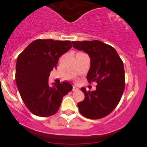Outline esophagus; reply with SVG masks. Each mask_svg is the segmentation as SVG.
Returning a JSON list of instances; mask_svg holds the SVG:
<instances>
[{
	"mask_svg": "<svg viewBox=\"0 0 147 147\" xmlns=\"http://www.w3.org/2000/svg\"><path fill=\"white\" fill-rule=\"evenodd\" d=\"M79 90V88L77 86H74L73 88H72V90L73 91H77Z\"/></svg>",
	"mask_w": 147,
	"mask_h": 147,
	"instance_id": "34e87169",
	"label": "esophagus"
}]
</instances>
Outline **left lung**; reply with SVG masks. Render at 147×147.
<instances>
[{"mask_svg": "<svg viewBox=\"0 0 147 147\" xmlns=\"http://www.w3.org/2000/svg\"><path fill=\"white\" fill-rule=\"evenodd\" d=\"M73 47L85 52L90 58V67L86 78L88 83L97 82L96 90H82L84 101L77 106L80 113L91 119H101L116 108L125 87L124 63L117 51L100 41H72Z\"/></svg>", "mask_w": 147, "mask_h": 147, "instance_id": "8db88e82", "label": "left lung"}]
</instances>
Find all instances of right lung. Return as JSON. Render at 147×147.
<instances>
[{
    "label": "right lung",
    "instance_id": "add662e5",
    "mask_svg": "<svg viewBox=\"0 0 147 147\" xmlns=\"http://www.w3.org/2000/svg\"><path fill=\"white\" fill-rule=\"evenodd\" d=\"M70 41L37 39L18 55L16 83L23 102L32 113L50 117L58 111L63 96L72 90L68 82L50 86L48 77L59 58L72 48Z\"/></svg>",
    "mask_w": 147,
    "mask_h": 147
}]
</instances>
